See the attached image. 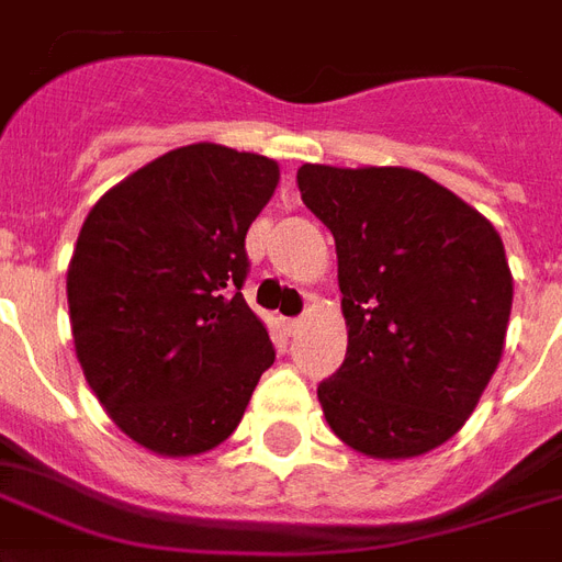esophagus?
<instances>
[{
    "instance_id": "1",
    "label": "esophagus",
    "mask_w": 562,
    "mask_h": 562,
    "mask_svg": "<svg viewBox=\"0 0 562 562\" xmlns=\"http://www.w3.org/2000/svg\"><path fill=\"white\" fill-rule=\"evenodd\" d=\"M286 326V335H296L299 328H302V316H290V319H284Z\"/></svg>"
}]
</instances>
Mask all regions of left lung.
<instances>
[{
  "label": "left lung",
  "instance_id": "left-lung-1",
  "mask_svg": "<svg viewBox=\"0 0 562 562\" xmlns=\"http://www.w3.org/2000/svg\"><path fill=\"white\" fill-rule=\"evenodd\" d=\"M331 231L349 346L316 385L328 426L373 459L457 436L504 352L513 276L486 218L420 171L302 166Z\"/></svg>",
  "mask_w": 562,
  "mask_h": 562
}]
</instances>
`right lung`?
<instances>
[{
	"label": "right lung",
	"mask_w": 562,
	"mask_h": 562,
	"mask_svg": "<svg viewBox=\"0 0 562 562\" xmlns=\"http://www.w3.org/2000/svg\"><path fill=\"white\" fill-rule=\"evenodd\" d=\"M276 186L266 156L186 145L109 189L79 231L76 358L109 417L159 457L222 445L276 361L239 293L248 227Z\"/></svg>",
	"instance_id": "right-lung-1"
}]
</instances>
